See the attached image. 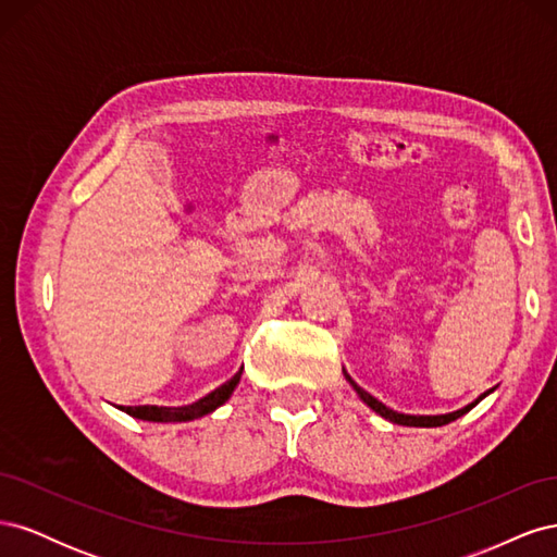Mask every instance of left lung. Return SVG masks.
<instances>
[{
  "instance_id": "8db88e82",
  "label": "left lung",
  "mask_w": 557,
  "mask_h": 557,
  "mask_svg": "<svg viewBox=\"0 0 557 557\" xmlns=\"http://www.w3.org/2000/svg\"><path fill=\"white\" fill-rule=\"evenodd\" d=\"M348 379V376H346ZM350 381V379H348ZM352 383V381H350ZM356 385V383H352ZM356 391H358V395L369 404V407H372L379 416H383V418H387V420H393V423H397V425H411V428H440V425H448L450 420H458L460 416H465L469 409H474L476 404L487 395H481L474 404H469V407H465V409H460V411H455V413H446V416H404V413H397V411H393V409H387L385 404H381L376 397H372L369 393H364L362 387H358L356 385Z\"/></svg>"
}]
</instances>
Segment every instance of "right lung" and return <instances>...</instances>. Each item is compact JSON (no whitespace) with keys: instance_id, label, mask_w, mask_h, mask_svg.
I'll return each mask as SVG.
<instances>
[{"instance_id":"1","label":"right lung","mask_w":557,"mask_h":557,"mask_svg":"<svg viewBox=\"0 0 557 557\" xmlns=\"http://www.w3.org/2000/svg\"><path fill=\"white\" fill-rule=\"evenodd\" d=\"M239 379H242V372L234 374L221 387H215V391L209 393L207 397H201L195 404H188V407H121V409L134 418L156 420V423H185V420H195L199 416H207L213 409L221 407V404H225L234 387H237Z\"/></svg>"}]
</instances>
